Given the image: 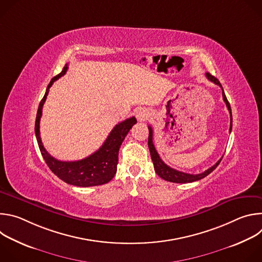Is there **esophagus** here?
Instances as JSON below:
<instances>
[{
    "mask_svg": "<svg viewBox=\"0 0 262 262\" xmlns=\"http://www.w3.org/2000/svg\"><path fill=\"white\" fill-rule=\"evenodd\" d=\"M137 118L139 121H145L148 118V113L145 110H140L137 113Z\"/></svg>",
    "mask_w": 262,
    "mask_h": 262,
    "instance_id": "obj_1",
    "label": "esophagus"
}]
</instances>
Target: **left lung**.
Masks as SVG:
<instances>
[{"mask_svg":"<svg viewBox=\"0 0 262 262\" xmlns=\"http://www.w3.org/2000/svg\"><path fill=\"white\" fill-rule=\"evenodd\" d=\"M206 78L214 83L215 85L220 86L221 89H222V95H223V99L224 101H225L227 107H228V111L230 113V133H231V129H232V113H231V107H230V103L229 101L227 100V97L225 95V93H224V90H223V87L221 85V83L219 82V80L216 78H214L213 76H211L210 73H206ZM148 129H149V137H148V147H149V151H150V156H151V160H152V163H154V166H155V171L156 173L163 179L167 180V181H170V182H175V183H188V182H193V181H197V180H200L202 178H204L205 176H207L208 174H210L217 166L219 164L221 163L222 159L221 158L212 167H210L209 169L205 170L204 172L200 173V174H190V173H184V172H181V171H178V170H175L171 167H169L168 165H166L162 159L160 158L157 149L154 145V130L151 128V126H148Z\"/></svg>","mask_w":262,"mask_h":262,"instance_id":"1","label":"left lung"}]
</instances>
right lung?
Listing matches in <instances>:
<instances>
[{
    "label": "right lung",
    "mask_w": 262,
    "mask_h": 262,
    "mask_svg": "<svg viewBox=\"0 0 262 262\" xmlns=\"http://www.w3.org/2000/svg\"><path fill=\"white\" fill-rule=\"evenodd\" d=\"M67 68L68 66L66 64L58 76L52 79L47 88L46 94L39 103L35 121V134L37 143H38L40 152L49 168L55 175H57L66 183L82 186V188L101 185L107 183L115 176L117 171L119 148L129 129L135 123H137V119L135 117H130L116 124L98 150L83 160L74 162H62L53 158L46 150L41 142L39 123L42 115V107L49 94V90L55 81L64 76Z\"/></svg>",
    "instance_id": "right-lung-1"
}]
</instances>
